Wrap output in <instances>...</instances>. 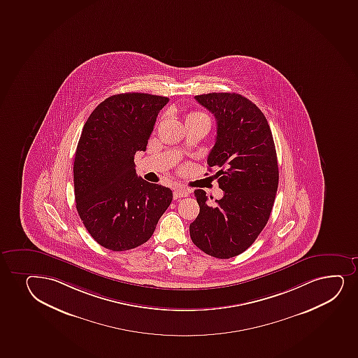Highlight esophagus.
I'll list each match as a JSON object with an SVG mask.
<instances>
[{
	"mask_svg": "<svg viewBox=\"0 0 358 358\" xmlns=\"http://www.w3.org/2000/svg\"><path fill=\"white\" fill-rule=\"evenodd\" d=\"M189 194V191L185 187H177V189H174V192H173V197L176 201H179L182 197H187Z\"/></svg>",
	"mask_w": 358,
	"mask_h": 358,
	"instance_id": "34e87169",
	"label": "esophagus"
}]
</instances>
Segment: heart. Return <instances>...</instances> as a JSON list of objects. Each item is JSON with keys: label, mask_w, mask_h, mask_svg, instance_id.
I'll list each match as a JSON object with an SVG mask.
<instances>
[{"label": "heart", "mask_w": 358, "mask_h": 358, "mask_svg": "<svg viewBox=\"0 0 358 358\" xmlns=\"http://www.w3.org/2000/svg\"><path fill=\"white\" fill-rule=\"evenodd\" d=\"M192 115H194V113H192Z\"/></svg>", "instance_id": "b5f03b06"}]
</instances>
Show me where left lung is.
<instances>
[{
  "instance_id": "1",
  "label": "left lung",
  "mask_w": 358,
  "mask_h": 358,
  "mask_svg": "<svg viewBox=\"0 0 358 358\" xmlns=\"http://www.w3.org/2000/svg\"><path fill=\"white\" fill-rule=\"evenodd\" d=\"M194 99L216 120L208 166L217 167L224 194L211 206L206 191H194L201 209L189 224V236L206 255L229 259L255 243L271 214L280 178L275 142L263 112L243 95L209 93Z\"/></svg>"
}]
</instances>
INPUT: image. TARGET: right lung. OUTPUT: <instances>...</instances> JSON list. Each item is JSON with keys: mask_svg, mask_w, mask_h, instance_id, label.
I'll use <instances>...</instances> for the list:
<instances>
[{"mask_svg": "<svg viewBox=\"0 0 358 358\" xmlns=\"http://www.w3.org/2000/svg\"><path fill=\"white\" fill-rule=\"evenodd\" d=\"M169 101L147 93L112 95L83 125L74 160L76 210L107 250L128 251L147 243L172 201V189L137 177L134 162Z\"/></svg>", "mask_w": 358, "mask_h": 358, "instance_id": "1", "label": "right lung"}]
</instances>
